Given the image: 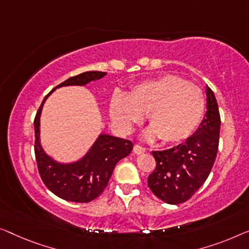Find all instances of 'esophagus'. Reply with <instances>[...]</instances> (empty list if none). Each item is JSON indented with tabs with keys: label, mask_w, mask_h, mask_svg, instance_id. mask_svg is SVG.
Segmentation results:
<instances>
[{
	"label": "esophagus",
	"mask_w": 249,
	"mask_h": 249,
	"mask_svg": "<svg viewBox=\"0 0 249 249\" xmlns=\"http://www.w3.org/2000/svg\"><path fill=\"white\" fill-rule=\"evenodd\" d=\"M145 152V148H144L143 146L139 145V144H136V145H134V153L135 154H142Z\"/></svg>",
	"instance_id": "esophagus-1"
}]
</instances>
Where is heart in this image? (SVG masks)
Instances as JSON below:
<instances>
[{"label":"heart","mask_w":249,"mask_h":249,"mask_svg":"<svg viewBox=\"0 0 249 249\" xmlns=\"http://www.w3.org/2000/svg\"><path fill=\"white\" fill-rule=\"evenodd\" d=\"M110 117L122 131L147 114L152 129L148 137L159 136L165 143H178L192 135L205 112L202 91L184 79L173 75L145 81L127 96L115 95L110 102Z\"/></svg>","instance_id":"obj_1"}]
</instances>
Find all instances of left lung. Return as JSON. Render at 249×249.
Here are the masks:
<instances>
[{"label": "left lung", "instance_id": "1", "mask_svg": "<svg viewBox=\"0 0 249 249\" xmlns=\"http://www.w3.org/2000/svg\"><path fill=\"white\" fill-rule=\"evenodd\" d=\"M207 112L199 128L183 143L164 151H153L157 161L148 176L151 191L170 205L185 202L205 183L216 160L220 114L213 91L207 86Z\"/></svg>", "mask_w": 249, "mask_h": 249}]
</instances>
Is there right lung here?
<instances>
[{
  "instance_id": "add662e5",
  "label": "right lung",
  "mask_w": 249,
  "mask_h": 249,
  "mask_svg": "<svg viewBox=\"0 0 249 249\" xmlns=\"http://www.w3.org/2000/svg\"><path fill=\"white\" fill-rule=\"evenodd\" d=\"M105 75L106 72L103 71H86L68 78L44 97L33 122L36 134L35 153L40 177L53 194L67 201L89 202L97 198L108 184L117 162L131 153L133 143L120 137L101 134L79 161L67 164L59 163L47 155L40 144V115L44 102L55 88L85 86Z\"/></svg>"
}]
</instances>
